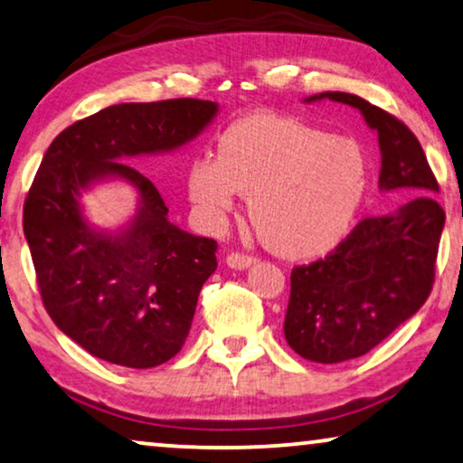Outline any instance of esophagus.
Listing matches in <instances>:
<instances>
[{"label": "esophagus", "mask_w": 463, "mask_h": 463, "mask_svg": "<svg viewBox=\"0 0 463 463\" xmlns=\"http://www.w3.org/2000/svg\"><path fill=\"white\" fill-rule=\"evenodd\" d=\"M256 260L258 258L251 256V253L232 251V253H229V258H226V264H229L231 269H247V266H251Z\"/></svg>", "instance_id": "esophagus-1"}]
</instances>
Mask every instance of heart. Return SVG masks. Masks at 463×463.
Listing matches in <instances>:
<instances>
[{
  "instance_id": "obj_1",
  "label": "heart",
  "mask_w": 463,
  "mask_h": 463,
  "mask_svg": "<svg viewBox=\"0 0 463 463\" xmlns=\"http://www.w3.org/2000/svg\"><path fill=\"white\" fill-rule=\"evenodd\" d=\"M363 146L291 117L253 113L220 136L218 157H197L188 194L205 224H224L250 194L260 237L283 258H317L353 226L367 191Z\"/></svg>"
}]
</instances>
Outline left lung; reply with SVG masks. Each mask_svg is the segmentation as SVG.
<instances>
[{"instance_id":"obj_1","label":"left lung","mask_w":463,"mask_h":463,"mask_svg":"<svg viewBox=\"0 0 463 463\" xmlns=\"http://www.w3.org/2000/svg\"><path fill=\"white\" fill-rule=\"evenodd\" d=\"M317 99L361 110L380 138V188L407 194L396 212L363 218L323 260L291 270L285 340L304 359L331 364L367 354L421 308L434 285L445 212L424 148L405 123L354 94Z\"/></svg>"}]
</instances>
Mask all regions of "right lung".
Segmentation results:
<instances>
[{
	"label": "right lung",
	"mask_w": 463,
	"mask_h": 463,
	"mask_svg": "<svg viewBox=\"0 0 463 463\" xmlns=\"http://www.w3.org/2000/svg\"><path fill=\"white\" fill-rule=\"evenodd\" d=\"M216 110L199 99L115 104L62 129L43 155L23 210L39 294L58 329L102 361L148 369L178 354L218 266L216 241L169 222L153 182L117 159L178 148ZM104 175L141 194L119 235L90 230L79 207V191Z\"/></svg>",
	"instance_id": "right-lung-1"
}]
</instances>
